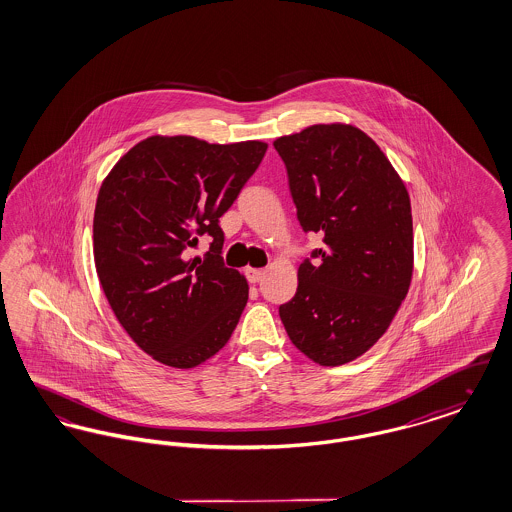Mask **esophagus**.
<instances>
[{
    "label": "esophagus",
    "mask_w": 512,
    "mask_h": 512,
    "mask_svg": "<svg viewBox=\"0 0 512 512\" xmlns=\"http://www.w3.org/2000/svg\"><path fill=\"white\" fill-rule=\"evenodd\" d=\"M245 276L251 284H259L263 278H265V270L263 268H247L245 270Z\"/></svg>",
    "instance_id": "34e87169"
}]
</instances>
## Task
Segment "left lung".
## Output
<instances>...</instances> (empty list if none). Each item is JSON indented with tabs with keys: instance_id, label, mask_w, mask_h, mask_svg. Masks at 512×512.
<instances>
[{
	"instance_id": "obj_1",
	"label": "left lung",
	"mask_w": 512,
	"mask_h": 512,
	"mask_svg": "<svg viewBox=\"0 0 512 512\" xmlns=\"http://www.w3.org/2000/svg\"><path fill=\"white\" fill-rule=\"evenodd\" d=\"M274 147L303 232L324 244L299 265L297 292L278 313L311 361L345 365L384 336L409 292L411 199L382 149L351 124H315Z\"/></svg>"
}]
</instances>
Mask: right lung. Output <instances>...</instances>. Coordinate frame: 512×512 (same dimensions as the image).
<instances>
[{
  "mask_svg": "<svg viewBox=\"0 0 512 512\" xmlns=\"http://www.w3.org/2000/svg\"><path fill=\"white\" fill-rule=\"evenodd\" d=\"M265 151L263 142L151 136L103 180L94 213L99 282L122 328L155 361L194 368L230 340L249 288L224 267L219 219ZM201 235L212 238L203 260L189 255Z\"/></svg>",
  "mask_w": 512,
  "mask_h": 512,
  "instance_id": "obj_1",
  "label": "right lung"
}]
</instances>
